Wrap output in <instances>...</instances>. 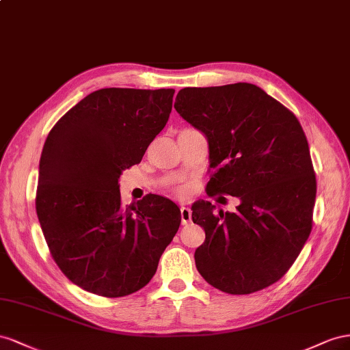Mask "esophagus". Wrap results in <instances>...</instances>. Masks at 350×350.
<instances>
[{"mask_svg": "<svg viewBox=\"0 0 350 350\" xmlns=\"http://www.w3.org/2000/svg\"><path fill=\"white\" fill-rule=\"evenodd\" d=\"M180 215H182V224L183 226H187L189 223H191L192 219V211L189 209L187 206H182L180 208Z\"/></svg>", "mask_w": 350, "mask_h": 350, "instance_id": "esophagus-1", "label": "esophagus"}]
</instances>
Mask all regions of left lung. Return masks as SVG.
<instances>
[{"label":"left lung","instance_id":"left-lung-1","mask_svg":"<svg viewBox=\"0 0 350 350\" xmlns=\"http://www.w3.org/2000/svg\"><path fill=\"white\" fill-rule=\"evenodd\" d=\"M174 108L208 139V196L241 201L236 213L192 205L193 223L205 230L198 271L224 293L262 291L288 271L312 230L317 180L304 129L252 83L185 88Z\"/></svg>","mask_w":350,"mask_h":350}]
</instances>
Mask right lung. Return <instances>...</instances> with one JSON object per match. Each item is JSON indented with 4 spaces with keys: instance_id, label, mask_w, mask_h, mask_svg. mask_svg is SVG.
Listing matches in <instances>:
<instances>
[{
    "instance_id": "obj_1",
    "label": "right lung",
    "mask_w": 350,
    "mask_h": 350,
    "mask_svg": "<svg viewBox=\"0 0 350 350\" xmlns=\"http://www.w3.org/2000/svg\"><path fill=\"white\" fill-rule=\"evenodd\" d=\"M173 95L174 89H99L70 108L46 137L38 219L58 268L86 292H137L178 230L174 202L146 195L124 206L118 185L123 170L141 163L164 129Z\"/></svg>"
}]
</instances>
